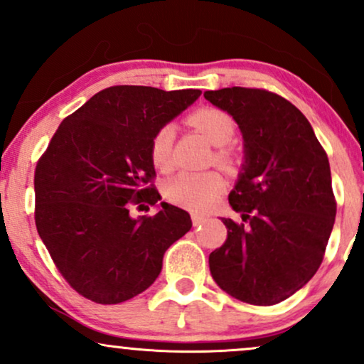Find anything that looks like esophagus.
<instances>
[{
    "label": "esophagus",
    "instance_id": "34e87169",
    "mask_svg": "<svg viewBox=\"0 0 364 364\" xmlns=\"http://www.w3.org/2000/svg\"><path fill=\"white\" fill-rule=\"evenodd\" d=\"M207 219H208L207 215L198 214V212H193V214H191V223H193V225H202Z\"/></svg>",
    "mask_w": 364,
    "mask_h": 364
}]
</instances>
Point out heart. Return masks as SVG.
<instances>
[{
	"label": "heart",
	"instance_id": "1",
	"mask_svg": "<svg viewBox=\"0 0 364 364\" xmlns=\"http://www.w3.org/2000/svg\"><path fill=\"white\" fill-rule=\"evenodd\" d=\"M188 123L198 129L205 139L215 147H220L215 152V162L223 166H231L235 156L231 150L224 149L232 140L236 132V124L228 112L215 109V107H203L188 118ZM173 141L174 127L164 124L156 132L150 141V159L159 171H169L173 166ZM224 190V178L217 171L207 173H178L169 178L164 186V195L169 202L190 210H205L219 198Z\"/></svg>",
	"mask_w": 364,
	"mask_h": 364
}]
</instances>
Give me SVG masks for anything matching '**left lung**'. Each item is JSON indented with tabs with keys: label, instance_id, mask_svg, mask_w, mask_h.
Masks as SVG:
<instances>
[{
	"label": "left lung",
	"instance_id": "8db88e82",
	"mask_svg": "<svg viewBox=\"0 0 364 364\" xmlns=\"http://www.w3.org/2000/svg\"><path fill=\"white\" fill-rule=\"evenodd\" d=\"M203 97L232 116L245 147L229 193L243 223L223 219L228 240L208 257L210 274L240 301L277 304L323 260L337 210L328 157L303 112L274 92L231 87Z\"/></svg>",
	"mask_w": 364,
	"mask_h": 364
}]
</instances>
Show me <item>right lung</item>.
Here are the masks:
<instances>
[{"instance_id": "obj_1", "label": "right lung", "mask_w": 364, "mask_h": 364, "mask_svg": "<svg viewBox=\"0 0 364 364\" xmlns=\"http://www.w3.org/2000/svg\"><path fill=\"white\" fill-rule=\"evenodd\" d=\"M202 92L116 85L63 119L36 166V225L66 282L83 298L116 304L154 284L162 258L191 229L190 214L156 205L150 141Z\"/></svg>"}]
</instances>
